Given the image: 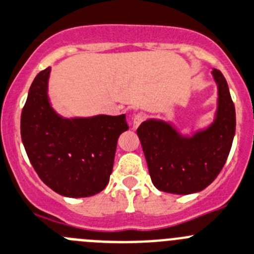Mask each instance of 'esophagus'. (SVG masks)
I'll use <instances>...</instances> for the list:
<instances>
[{"instance_id": "esophagus-1", "label": "esophagus", "mask_w": 254, "mask_h": 254, "mask_svg": "<svg viewBox=\"0 0 254 254\" xmlns=\"http://www.w3.org/2000/svg\"><path fill=\"white\" fill-rule=\"evenodd\" d=\"M144 121V115L143 113H138V115H136L133 117V120H132V125H133V129H137L139 127V125H141L142 122Z\"/></svg>"}]
</instances>
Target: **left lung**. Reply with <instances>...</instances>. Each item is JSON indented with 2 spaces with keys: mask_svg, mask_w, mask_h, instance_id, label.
I'll list each match as a JSON object with an SVG mask.
<instances>
[{
  "mask_svg": "<svg viewBox=\"0 0 254 254\" xmlns=\"http://www.w3.org/2000/svg\"><path fill=\"white\" fill-rule=\"evenodd\" d=\"M212 76L217 108L209 125L186 134L170 121L148 118L137 129L152 183L162 192H201L226 163L236 133V110L222 72L213 68Z\"/></svg>",
  "mask_w": 254,
  "mask_h": 254,
  "instance_id": "obj_1",
  "label": "left lung"
}]
</instances>
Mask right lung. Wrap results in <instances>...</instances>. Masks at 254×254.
<instances>
[{
    "instance_id": "right-lung-1",
    "label": "right lung",
    "mask_w": 254,
    "mask_h": 254,
    "mask_svg": "<svg viewBox=\"0 0 254 254\" xmlns=\"http://www.w3.org/2000/svg\"><path fill=\"white\" fill-rule=\"evenodd\" d=\"M51 67L33 79L21 115V138L43 183L64 197L82 198L106 188L126 116L64 117L48 96Z\"/></svg>"
}]
</instances>
